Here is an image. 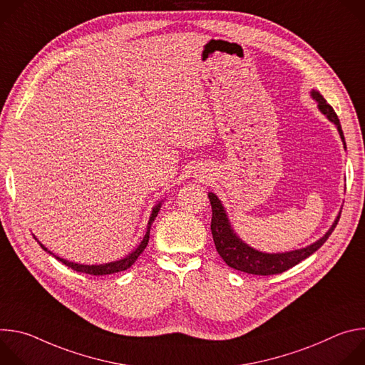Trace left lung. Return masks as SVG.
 <instances>
[{"instance_id":"obj_1","label":"left lung","mask_w":365,"mask_h":365,"mask_svg":"<svg viewBox=\"0 0 365 365\" xmlns=\"http://www.w3.org/2000/svg\"><path fill=\"white\" fill-rule=\"evenodd\" d=\"M312 96H314L318 101V107L319 110L328 117L329 121H332L338 131L339 135L345 144L344 140V133L341 128L339 118L334 108L329 106V103L325 101V98L318 92V91H312ZM210 196V202L212 206V221H211V231L214 237V242L217 247L218 254L222 257L224 262L238 272H244L248 274H257V276H272V274H279L283 273L293 266L299 264L302 259L307 258L310 254H314L318 248L324 245V242L329 238L332 231L335 230L339 217H336L335 222L329 228V231L317 242L312 245L302 248V250H294L289 252H282V254H267L257 251L247 244H244L232 231L227 214L224 211V206L221 200L214 195V193H207Z\"/></svg>"}]
</instances>
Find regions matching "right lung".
Instances as JSON below:
<instances>
[{
    "label": "right lung",
    "instance_id": "add662e5",
    "mask_svg": "<svg viewBox=\"0 0 365 365\" xmlns=\"http://www.w3.org/2000/svg\"><path fill=\"white\" fill-rule=\"evenodd\" d=\"M160 206H162V203H158V205H155V206L153 207V212H151V217H150V221H148V225H147V232H145V235H144L141 244H140L130 255H127V257L123 258V259H118V262H113V263H108V264H99V266H85V264L71 263V262H68V259H63V258L56 257V255H55V257L59 259L61 263H63L65 266L71 267L72 270L81 272V273H86V274L103 276V274H114V273H118V272H124V270L130 269V267L137 262V258L140 257V254H141V252L144 251V248L147 247L148 238H150V228H151V224H153V221L155 220V217H158V212L160 211ZM40 247L47 251V248H46L44 245L40 244ZM47 252H50V251H47ZM50 254H51V252H50Z\"/></svg>",
    "mask_w": 365,
    "mask_h": 365
}]
</instances>
